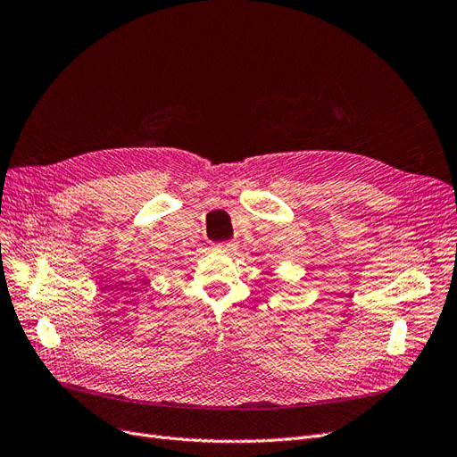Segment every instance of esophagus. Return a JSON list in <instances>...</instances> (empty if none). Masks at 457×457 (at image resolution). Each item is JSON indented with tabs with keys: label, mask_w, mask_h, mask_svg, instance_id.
Here are the masks:
<instances>
[{
	"label": "esophagus",
	"mask_w": 457,
	"mask_h": 457,
	"mask_svg": "<svg viewBox=\"0 0 457 457\" xmlns=\"http://www.w3.org/2000/svg\"><path fill=\"white\" fill-rule=\"evenodd\" d=\"M234 247H236V245H234L232 242H219V244L213 245V249H215L217 253H230Z\"/></svg>",
	"instance_id": "1"
}]
</instances>
